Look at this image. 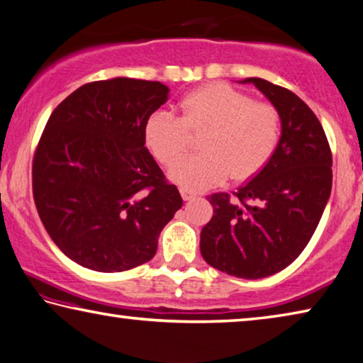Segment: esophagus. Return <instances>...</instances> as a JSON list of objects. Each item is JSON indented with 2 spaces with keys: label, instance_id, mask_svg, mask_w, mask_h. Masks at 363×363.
I'll use <instances>...</instances> for the list:
<instances>
[{
  "label": "esophagus",
  "instance_id": "esophagus-1",
  "mask_svg": "<svg viewBox=\"0 0 363 363\" xmlns=\"http://www.w3.org/2000/svg\"><path fill=\"white\" fill-rule=\"evenodd\" d=\"M179 192H181L182 199L186 200V202H187V200H194L195 197H197V192H194V191H191V189H187V187H181Z\"/></svg>",
  "mask_w": 363,
  "mask_h": 363
}]
</instances>
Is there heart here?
Segmentation results:
<instances>
[{
  "label": "heart",
  "mask_w": 363,
  "mask_h": 363,
  "mask_svg": "<svg viewBox=\"0 0 363 363\" xmlns=\"http://www.w3.org/2000/svg\"><path fill=\"white\" fill-rule=\"evenodd\" d=\"M181 118L155 111L143 125L152 155L168 166L202 133L201 153L171 166L169 176L181 186L208 189L231 176L242 182L257 176L273 158L281 140V114L273 103L255 100L228 84H210L179 101Z\"/></svg>",
  "instance_id": "b5f03b06"
}]
</instances>
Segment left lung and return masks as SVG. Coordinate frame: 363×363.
I'll return each mask as SVG.
<instances>
[{
	"label": "left lung",
	"instance_id": "left-lung-1",
	"mask_svg": "<svg viewBox=\"0 0 363 363\" xmlns=\"http://www.w3.org/2000/svg\"><path fill=\"white\" fill-rule=\"evenodd\" d=\"M252 82L278 108L281 140L269 163L238 192L211 194L200 233L205 262L244 279L279 273L296 260L321 220L333 184V155L318 118L296 94Z\"/></svg>",
	"mask_w": 363,
	"mask_h": 363
}]
</instances>
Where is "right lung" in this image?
Listing matches in <instances>:
<instances>
[{"mask_svg":"<svg viewBox=\"0 0 363 363\" xmlns=\"http://www.w3.org/2000/svg\"><path fill=\"white\" fill-rule=\"evenodd\" d=\"M168 91L150 80H96L51 113L33 153V200L50 238L80 267L116 273L152 260L182 206L143 139Z\"/></svg>","mask_w":363,"mask_h":363,"instance_id":"1","label":"right lung"}]
</instances>
